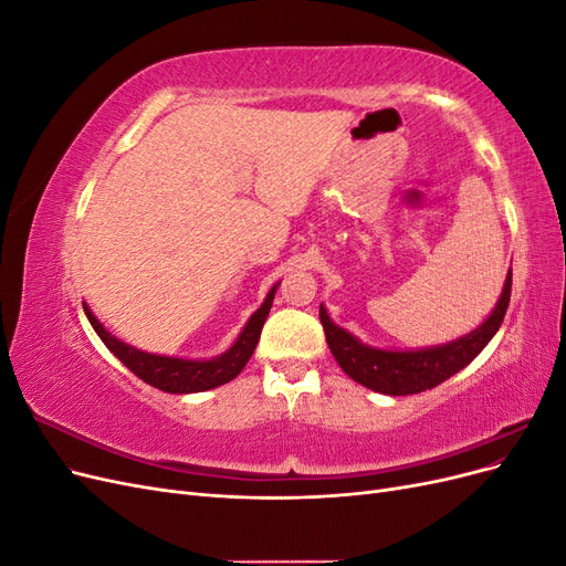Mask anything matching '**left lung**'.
Masks as SVG:
<instances>
[{
    "mask_svg": "<svg viewBox=\"0 0 566 566\" xmlns=\"http://www.w3.org/2000/svg\"><path fill=\"white\" fill-rule=\"evenodd\" d=\"M510 290L512 269L507 271L499 304H495L491 316L479 325V328H474L465 337L447 342V345L424 347L416 352H389L364 345L361 339L335 325L323 304L318 310V316L325 331V342H328L335 361L352 380L373 391L389 394V397H403V394H418L449 380L451 375L465 368L472 358L489 345L491 337L499 333L505 318Z\"/></svg>",
    "mask_w": 566,
    "mask_h": 566,
    "instance_id": "obj_1",
    "label": "left lung"
}]
</instances>
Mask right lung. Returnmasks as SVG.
<instances>
[{"mask_svg": "<svg viewBox=\"0 0 566 566\" xmlns=\"http://www.w3.org/2000/svg\"><path fill=\"white\" fill-rule=\"evenodd\" d=\"M276 287L279 283L269 290L266 300L262 302L260 310L250 316V321L245 323V328L241 331V335H238L231 349L210 358V361H188V358L148 354L132 345H125L123 339L113 337L104 325H101V321L92 314L87 302H82V306H84V314H87L92 323V328L101 337V342H104V345L136 375V378H142L150 387L163 389L167 394H191V391H208L219 385H227L245 368L256 347V342H260L262 325L269 316Z\"/></svg>", "mask_w": 566, "mask_h": 566, "instance_id": "1", "label": "right lung"}]
</instances>
